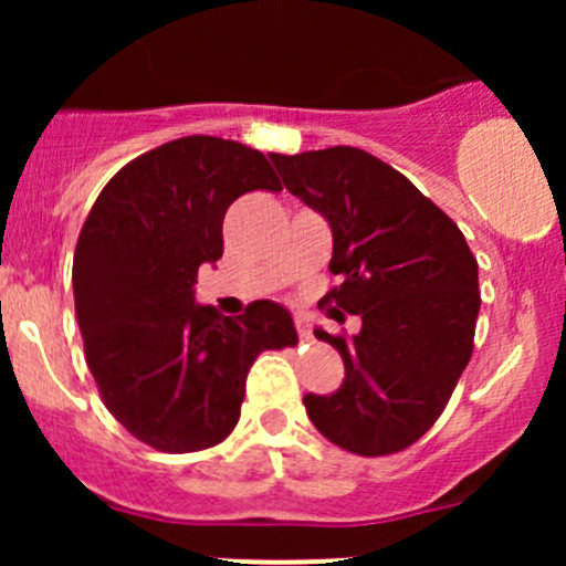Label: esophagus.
<instances>
[{
    "mask_svg": "<svg viewBox=\"0 0 566 566\" xmlns=\"http://www.w3.org/2000/svg\"><path fill=\"white\" fill-rule=\"evenodd\" d=\"M295 327H297V335H301V340L308 343L311 337H314V335H311V327H308V322H305L303 316H297V319H295Z\"/></svg>",
    "mask_w": 566,
    "mask_h": 566,
    "instance_id": "34e87169",
    "label": "esophagus"
}]
</instances>
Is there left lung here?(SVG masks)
Returning a JSON list of instances; mask_svg holds the SVG:
<instances>
[{
  "instance_id": "1",
  "label": "left lung",
  "mask_w": 566,
  "mask_h": 566,
  "mask_svg": "<svg viewBox=\"0 0 566 566\" xmlns=\"http://www.w3.org/2000/svg\"><path fill=\"white\" fill-rule=\"evenodd\" d=\"M290 193L333 229L322 297L333 319L356 314V335L316 337L337 348L346 380L305 394L311 423L340 450L380 458L407 450L437 423L471 359L479 265L463 231L399 170L350 146L269 154Z\"/></svg>"
}]
</instances>
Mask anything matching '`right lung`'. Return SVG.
I'll return each instance as SVG.
<instances>
[{"mask_svg":"<svg viewBox=\"0 0 566 566\" xmlns=\"http://www.w3.org/2000/svg\"><path fill=\"white\" fill-rule=\"evenodd\" d=\"M255 188L282 191L258 148L188 135L122 167L82 226L71 282L84 359L108 412L159 452L220 444L258 354L297 343L279 303L242 316L193 303L199 265L223 255L226 210Z\"/></svg>","mask_w":566,"mask_h":566,"instance_id":"1","label":"right lung"}]
</instances>
